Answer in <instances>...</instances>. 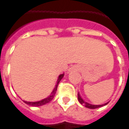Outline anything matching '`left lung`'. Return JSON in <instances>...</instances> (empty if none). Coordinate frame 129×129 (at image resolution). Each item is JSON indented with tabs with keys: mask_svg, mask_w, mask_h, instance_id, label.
I'll return each instance as SVG.
<instances>
[{
	"mask_svg": "<svg viewBox=\"0 0 129 129\" xmlns=\"http://www.w3.org/2000/svg\"><path fill=\"white\" fill-rule=\"evenodd\" d=\"M78 101L80 102V103L81 104V105H85V107H87V108H89V109H97L99 108V107H101L102 106H104V105H106L108 104L109 102L107 103H105L104 105H91V104H89V103H87V102H85L83 100L82 98L80 97V95L79 92H78Z\"/></svg>",
	"mask_w": 129,
	"mask_h": 129,
	"instance_id": "8db88e82",
	"label": "left lung"
}]
</instances>
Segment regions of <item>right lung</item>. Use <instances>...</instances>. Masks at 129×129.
Here are the masks:
<instances>
[{
  "label": "right lung",
  "mask_w": 129,
  "mask_h": 129,
  "mask_svg": "<svg viewBox=\"0 0 129 129\" xmlns=\"http://www.w3.org/2000/svg\"><path fill=\"white\" fill-rule=\"evenodd\" d=\"M64 76V74H61L60 76H58V78L57 80V83H56V86L54 87V89H53V92L51 93L49 96L48 97V98H45V99H44L42 100H40V101L38 102H26L24 101V103H26L27 105H30V106H32V107H39V106H42V105H44L47 104V103H49V102H51L52 100H53V97H54V95L56 94V90H57V87L58 85V83L59 82L61 81V80L63 78V77Z\"/></svg>",
  "instance_id": "add662e5"
}]
</instances>
